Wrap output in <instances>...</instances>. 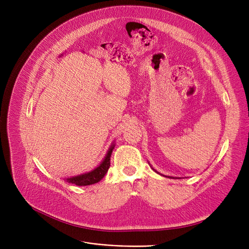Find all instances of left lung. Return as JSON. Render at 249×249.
<instances>
[{
	"label": "left lung",
	"instance_id": "1",
	"mask_svg": "<svg viewBox=\"0 0 249 249\" xmlns=\"http://www.w3.org/2000/svg\"><path fill=\"white\" fill-rule=\"evenodd\" d=\"M153 171H154V169H153Z\"/></svg>",
	"mask_w": 249,
	"mask_h": 249
}]
</instances>
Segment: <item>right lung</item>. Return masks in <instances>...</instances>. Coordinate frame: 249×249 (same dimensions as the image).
Here are the masks:
<instances>
[{"label": "right lung", "mask_w": 249, "mask_h": 249, "mask_svg": "<svg viewBox=\"0 0 249 249\" xmlns=\"http://www.w3.org/2000/svg\"><path fill=\"white\" fill-rule=\"evenodd\" d=\"M114 146L115 144L113 143L111 147L109 148L106 156H105V159L103 160V161L100 163V165L94 168L93 171L83 175L68 178H65V180L71 182V184H74L76 186H89V185L97 184V182H99L108 172V169L110 167V160H111L110 158H111L112 151L114 149Z\"/></svg>", "instance_id": "1"}]
</instances>
